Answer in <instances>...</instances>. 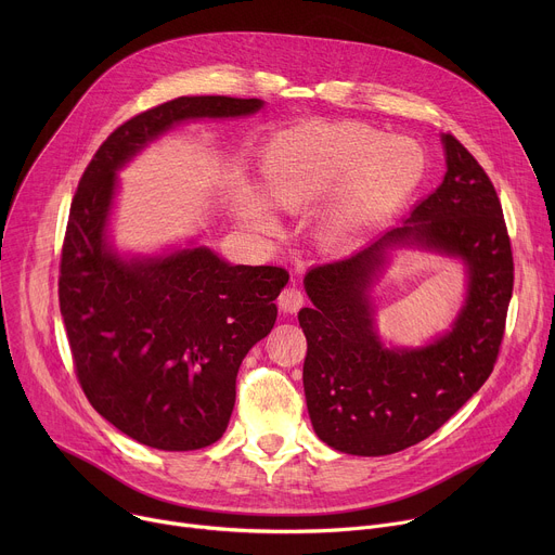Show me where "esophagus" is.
Segmentation results:
<instances>
[{
  "mask_svg": "<svg viewBox=\"0 0 555 555\" xmlns=\"http://www.w3.org/2000/svg\"><path fill=\"white\" fill-rule=\"evenodd\" d=\"M305 302V296L298 287H285L281 294H279V307L281 311L285 313H296Z\"/></svg>",
  "mask_w": 555,
  "mask_h": 555,
  "instance_id": "34e87169",
  "label": "esophagus"
}]
</instances>
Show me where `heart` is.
Returning <instances> with one entry per match:
<instances>
[{
	"label": "heart",
	"instance_id": "heart-1",
	"mask_svg": "<svg viewBox=\"0 0 555 555\" xmlns=\"http://www.w3.org/2000/svg\"><path fill=\"white\" fill-rule=\"evenodd\" d=\"M422 149L402 135L384 138L362 122H311L274 135L261 155V191L283 210H302L338 199L325 219L323 240L343 248L398 208L420 184ZM234 210L248 225L272 232L279 221L268 204L240 184Z\"/></svg>",
	"mask_w": 555,
	"mask_h": 555
}]
</instances>
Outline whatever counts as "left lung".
<instances>
[{"instance_id": "obj_1", "label": "left lung", "mask_w": 555, "mask_h": 555, "mask_svg": "<svg viewBox=\"0 0 555 555\" xmlns=\"http://www.w3.org/2000/svg\"><path fill=\"white\" fill-rule=\"evenodd\" d=\"M446 176L402 225L349 259L305 274L311 307L298 311L307 338L302 386L311 426L338 452L382 456L439 430L490 377L505 334L514 259L494 184L474 155L441 135ZM461 258L464 307L424 348H386L374 330L370 287L395 247Z\"/></svg>"}]
</instances>
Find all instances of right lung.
Instances as JSON below:
<instances>
[{"mask_svg":"<svg viewBox=\"0 0 555 555\" xmlns=\"http://www.w3.org/2000/svg\"><path fill=\"white\" fill-rule=\"evenodd\" d=\"M261 107V99L180 96L129 118L99 146L69 206L59 302L76 377L96 413L149 448L199 450L225 433L236 373L272 332L289 274L232 266L206 246L120 257L107 242L116 173L184 120Z\"/></svg>","mask_w":555,"mask_h":555,"instance_id":"right-lung-1","label":"right lung"}]
</instances>
